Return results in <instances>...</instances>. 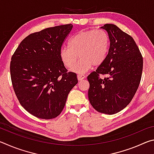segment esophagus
<instances>
[{
    "label": "esophagus",
    "mask_w": 154,
    "mask_h": 154,
    "mask_svg": "<svg viewBox=\"0 0 154 154\" xmlns=\"http://www.w3.org/2000/svg\"><path fill=\"white\" fill-rule=\"evenodd\" d=\"M85 75H77V79L79 81H82L83 79H85Z\"/></svg>",
    "instance_id": "34e87169"
}]
</instances>
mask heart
I'll return each instance as SVG.
<instances>
[{
	"label": "heart",
	"mask_w": 154,
	"mask_h": 154,
	"mask_svg": "<svg viewBox=\"0 0 154 154\" xmlns=\"http://www.w3.org/2000/svg\"><path fill=\"white\" fill-rule=\"evenodd\" d=\"M110 40L104 30H81L70 39L69 46L62 47L60 56L64 66L71 68L79 55L81 59L71 71L83 74L93 66L102 64L108 56Z\"/></svg>",
	"instance_id": "obj_1"
}]
</instances>
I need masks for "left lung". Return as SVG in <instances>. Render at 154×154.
<instances>
[{
	"mask_svg": "<svg viewBox=\"0 0 154 154\" xmlns=\"http://www.w3.org/2000/svg\"><path fill=\"white\" fill-rule=\"evenodd\" d=\"M100 28L108 33L110 48L105 62L88 76V98L97 111L113 115L133 98L141 79L143 61L131 36L112 24ZM101 74L107 77L100 78Z\"/></svg>",
	"mask_w": 154,
	"mask_h": 154,
	"instance_id": "obj_1",
	"label": "left lung"
}]
</instances>
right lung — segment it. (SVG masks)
Returning <instances> with one entry per match:
<instances>
[{
  "instance_id": "right-lung-1",
  "label": "right lung",
  "mask_w": 154,
  "mask_h": 154,
  "mask_svg": "<svg viewBox=\"0 0 154 154\" xmlns=\"http://www.w3.org/2000/svg\"><path fill=\"white\" fill-rule=\"evenodd\" d=\"M72 28L69 24L30 34L11 57L10 72L15 95L20 105L38 118L58 116L78 83L76 73L67 72L60 56Z\"/></svg>"
}]
</instances>
